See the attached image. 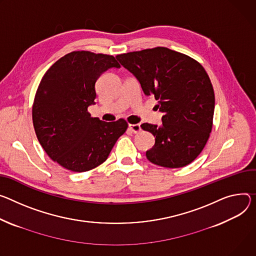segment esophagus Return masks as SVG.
I'll return each instance as SVG.
<instances>
[{
	"mask_svg": "<svg viewBox=\"0 0 256 256\" xmlns=\"http://www.w3.org/2000/svg\"><path fill=\"white\" fill-rule=\"evenodd\" d=\"M128 128L134 134H136V132H138L141 130V124H128Z\"/></svg>",
	"mask_w": 256,
	"mask_h": 256,
	"instance_id": "1",
	"label": "esophagus"
}]
</instances>
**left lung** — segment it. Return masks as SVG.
Returning a JSON list of instances; mask_svg holds the SVG:
<instances>
[{"mask_svg":"<svg viewBox=\"0 0 256 256\" xmlns=\"http://www.w3.org/2000/svg\"><path fill=\"white\" fill-rule=\"evenodd\" d=\"M140 82L146 96L158 101L160 126L141 128L155 136L146 152L152 164L178 168L190 164L205 147L212 130L214 92L207 72L195 59L164 47L116 56Z\"/></svg>","mask_w":256,"mask_h":256,"instance_id":"1","label":"left lung"}]
</instances>
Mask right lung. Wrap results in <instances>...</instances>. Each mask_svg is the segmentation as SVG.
Returning a JSON list of instances; mask_svg holds the SVG:
<instances>
[{
	"label": "right lung",
	"mask_w": 256,
	"mask_h": 256,
	"mask_svg": "<svg viewBox=\"0 0 256 256\" xmlns=\"http://www.w3.org/2000/svg\"><path fill=\"white\" fill-rule=\"evenodd\" d=\"M115 57L90 51H74L56 61L36 90L32 122L38 140L48 156L62 168L88 172L107 159L128 122H105L88 111L95 104V84Z\"/></svg>",
	"instance_id": "1"
}]
</instances>
